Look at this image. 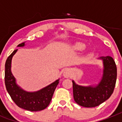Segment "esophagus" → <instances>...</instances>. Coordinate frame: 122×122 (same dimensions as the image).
<instances>
[{"label": "esophagus", "mask_w": 122, "mask_h": 122, "mask_svg": "<svg viewBox=\"0 0 122 122\" xmlns=\"http://www.w3.org/2000/svg\"><path fill=\"white\" fill-rule=\"evenodd\" d=\"M72 76V72L69 68H66L63 72V76L65 77H70Z\"/></svg>", "instance_id": "1"}]
</instances>
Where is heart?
I'll list each match as a JSON object with an SVG mask.
<instances>
[{"mask_svg": "<svg viewBox=\"0 0 122 122\" xmlns=\"http://www.w3.org/2000/svg\"><path fill=\"white\" fill-rule=\"evenodd\" d=\"M85 48V45L81 43H77L74 46V48L76 50H83Z\"/></svg>", "mask_w": 122, "mask_h": 122, "instance_id": "heart-1", "label": "heart"}]
</instances>
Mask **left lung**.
<instances>
[{
	"label": "left lung",
	"mask_w": 122,
	"mask_h": 122,
	"mask_svg": "<svg viewBox=\"0 0 122 122\" xmlns=\"http://www.w3.org/2000/svg\"><path fill=\"white\" fill-rule=\"evenodd\" d=\"M104 70L102 81L96 86H83L72 81L74 99L85 107H95L108 100L114 92L117 77L115 61L111 56H102Z\"/></svg>",
	"instance_id": "obj_1"
}]
</instances>
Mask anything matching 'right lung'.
<instances>
[{
  "mask_svg": "<svg viewBox=\"0 0 122 122\" xmlns=\"http://www.w3.org/2000/svg\"><path fill=\"white\" fill-rule=\"evenodd\" d=\"M24 43L19 44L18 46H23ZM17 51L15 50L6 59L5 63V85L11 99L18 107L29 111H39L46 109L49 105L52 96L59 79L46 86L37 92H28L23 91L17 85L15 79L11 72V59Z\"/></svg>",
  "mask_w": 122,
  "mask_h": 122,
  "instance_id": "1",
  "label": "right lung"
}]
</instances>
